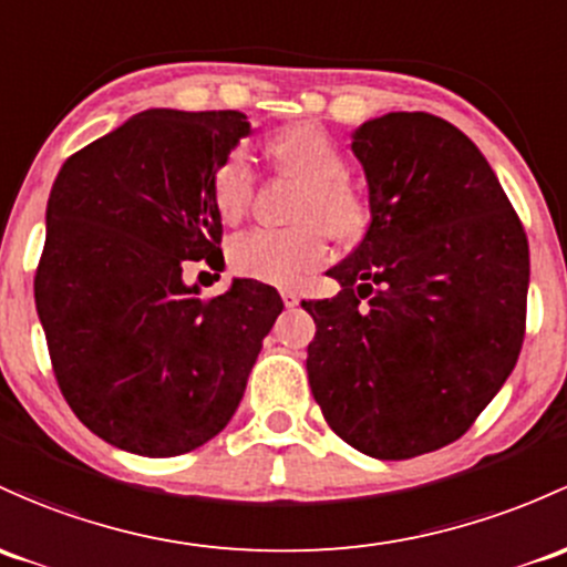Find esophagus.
I'll use <instances>...</instances> for the list:
<instances>
[{"mask_svg": "<svg viewBox=\"0 0 567 567\" xmlns=\"http://www.w3.org/2000/svg\"><path fill=\"white\" fill-rule=\"evenodd\" d=\"M282 301H285V307H299V293H296V290H282Z\"/></svg>", "mask_w": 567, "mask_h": 567, "instance_id": "1", "label": "esophagus"}]
</instances>
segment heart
Here are the masks:
<instances>
[{
    "label": "heart",
    "instance_id": "1",
    "mask_svg": "<svg viewBox=\"0 0 567 567\" xmlns=\"http://www.w3.org/2000/svg\"><path fill=\"white\" fill-rule=\"evenodd\" d=\"M268 157L279 171L299 178L303 195L293 230H252L230 244V266L244 277L271 285H296L329 255L326 227L339 241H353L367 228V206L344 182L348 163L342 148L318 124H293L266 143ZM255 189L252 163L244 148L219 159L208 182V195L225 225L241 223ZM323 224L322 229L319 225Z\"/></svg>",
    "mask_w": 567,
    "mask_h": 567
}]
</instances>
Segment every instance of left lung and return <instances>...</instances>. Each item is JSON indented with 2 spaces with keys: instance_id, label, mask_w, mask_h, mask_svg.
<instances>
[{
  "instance_id": "8db88e82",
  "label": "left lung",
  "mask_w": 567,
  "mask_h": 567,
  "mask_svg": "<svg viewBox=\"0 0 567 567\" xmlns=\"http://www.w3.org/2000/svg\"><path fill=\"white\" fill-rule=\"evenodd\" d=\"M350 148L369 228L326 271L339 296L301 301L318 326L309 389L355 451L421 456L462 437L514 372L527 236L481 148L445 118L385 113Z\"/></svg>"
}]
</instances>
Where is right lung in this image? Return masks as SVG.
I'll list each match as a JSON object with an SVG mask.
<instances>
[{"instance_id":"add662e5","label":"right lung","mask_w":567,"mask_h":567,"mask_svg":"<svg viewBox=\"0 0 567 567\" xmlns=\"http://www.w3.org/2000/svg\"><path fill=\"white\" fill-rule=\"evenodd\" d=\"M249 133L238 111L148 109L51 187L34 303L53 372L81 424L130 454L178 456L223 432L282 312L255 279L212 301L184 282L189 264L223 266L208 182Z\"/></svg>"}]
</instances>
